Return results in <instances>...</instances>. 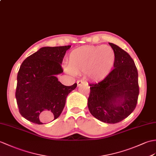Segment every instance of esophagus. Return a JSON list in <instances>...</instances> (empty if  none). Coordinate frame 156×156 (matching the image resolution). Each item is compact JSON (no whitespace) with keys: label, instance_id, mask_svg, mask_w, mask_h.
<instances>
[{"label":"esophagus","instance_id":"obj_1","mask_svg":"<svg viewBox=\"0 0 156 156\" xmlns=\"http://www.w3.org/2000/svg\"><path fill=\"white\" fill-rule=\"evenodd\" d=\"M84 83V81H83V80H78L77 81V85H78V86H81L82 84H83Z\"/></svg>","mask_w":156,"mask_h":156}]
</instances>
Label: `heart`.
Returning a JSON list of instances; mask_svg holds the SVG:
<instances>
[{"instance_id":"heart-1","label":"heart","mask_w":156,"mask_h":156,"mask_svg":"<svg viewBox=\"0 0 156 156\" xmlns=\"http://www.w3.org/2000/svg\"><path fill=\"white\" fill-rule=\"evenodd\" d=\"M115 61V52L109 46H81L70 52L67 70L76 74L88 73L92 79L101 80L110 73Z\"/></svg>"}]
</instances>
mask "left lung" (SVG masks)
Masks as SVG:
<instances>
[{"instance_id": "obj_1", "label": "left lung", "mask_w": 156, "mask_h": 156, "mask_svg": "<svg viewBox=\"0 0 156 156\" xmlns=\"http://www.w3.org/2000/svg\"><path fill=\"white\" fill-rule=\"evenodd\" d=\"M109 44L115 54L114 68L103 80L89 84L88 107L100 121L115 124L136 108L139 95L138 74L129 54L113 43Z\"/></svg>"}]
</instances>
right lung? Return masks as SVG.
<instances>
[{"instance_id": "right-lung-1", "label": "right lung", "mask_w": 156, "mask_h": 156, "mask_svg": "<svg viewBox=\"0 0 156 156\" xmlns=\"http://www.w3.org/2000/svg\"><path fill=\"white\" fill-rule=\"evenodd\" d=\"M71 46L42 47L22 63L17 75L16 99L19 112L37 124L53 121L62 112L67 96L77 86L63 85L56 75Z\"/></svg>"}]
</instances>
